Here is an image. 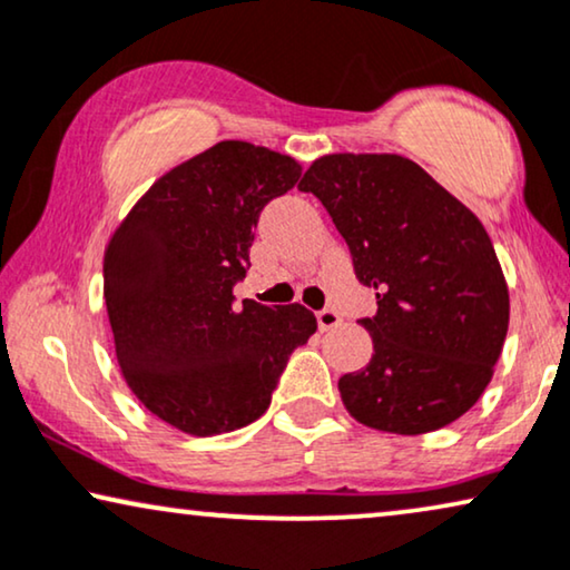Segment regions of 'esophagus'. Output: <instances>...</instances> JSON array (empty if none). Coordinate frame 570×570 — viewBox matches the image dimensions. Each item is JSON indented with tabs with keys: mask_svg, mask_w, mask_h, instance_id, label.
I'll list each match as a JSON object with an SVG mask.
<instances>
[{
	"mask_svg": "<svg viewBox=\"0 0 570 570\" xmlns=\"http://www.w3.org/2000/svg\"><path fill=\"white\" fill-rule=\"evenodd\" d=\"M338 323H341V317L336 309H321V313H317V325H321V331L336 328Z\"/></svg>",
	"mask_w": 570,
	"mask_h": 570,
	"instance_id": "1",
	"label": "esophagus"
}]
</instances>
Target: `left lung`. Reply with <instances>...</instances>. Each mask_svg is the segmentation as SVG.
<instances>
[{
  "label": "left lung",
  "instance_id": "1",
  "mask_svg": "<svg viewBox=\"0 0 570 570\" xmlns=\"http://www.w3.org/2000/svg\"><path fill=\"white\" fill-rule=\"evenodd\" d=\"M377 294L360 321L373 360L338 381L364 428L422 435L456 422L488 389L508 333V284L480 218L399 154H328L299 181Z\"/></svg>",
  "mask_w": 570,
  "mask_h": 570
}]
</instances>
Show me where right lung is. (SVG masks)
<instances>
[{
	"instance_id": "right-lung-1",
	"label": "right lung",
	"mask_w": 570,
	"mask_h": 570,
	"mask_svg": "<svg viewBox=\"0 0 570 570\" xmlns=\"http://www.w3.org/2000/svg\"><path fill=\"white\" fill-rule=\"evenodd\" d=\"M292 156L222 140L158 177L104 249V302L135 399L195 438L255 422L294 348L317 331L294 305L245 299L263 206L299 181Z\"/></svg>"
}]
</instances>
